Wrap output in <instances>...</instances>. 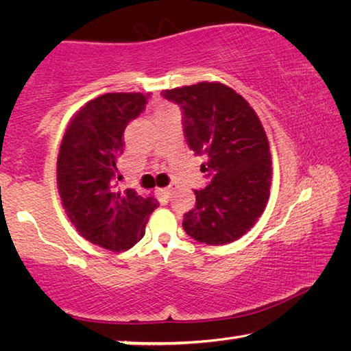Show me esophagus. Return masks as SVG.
I'll list each match as a JSON object with an SVG mask.
<instances>
[{"label": "esophagus", "mask_w": 351, "mask_h": 351, "mask_svg": "<svg viewBox=\"0 0 351 351\" xmlns=\"http://www.w3.org/2000/svg\"><path fill=\"white\" fill-rule=\"evenodd\" d=\"M161 192L164 193V197H167L169 198V195L171 193V187H165V189H162Z\"/></svg>", "instance_id": "obj_1"}]
</instances>
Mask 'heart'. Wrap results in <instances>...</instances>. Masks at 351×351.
<instances>
[{
    "instance_id": "obj_1",
    "label": "heart",
    "mask_w": 351,
    "mask_h": 351,
    "mask_svg": "<svg viewBox=\"0 0 351 351\" xmlns=\"http://www.w3.org/2000/svg\"><path fill=\"white\" fill-rule=\"evenodd\" d=\"M170 108V106H162V108H159V111H161V110H169Z\"/></svg>"
}]
</instances>
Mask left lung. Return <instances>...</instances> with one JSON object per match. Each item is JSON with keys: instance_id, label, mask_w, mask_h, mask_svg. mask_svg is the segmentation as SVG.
Segmentation results:
<instances>
[{"instance_id": "obj_1", "label": "left lung", "mask_w": 351, "mask_h": 351, "mask_svg": "<svg viewBox=\"0 0 351 351\" xmlns=\"http://www.w3.org/2000/svg\"><path fill=\"white\" fill-rule=\"evenodd\" d=\"M181 105L184 134L195 154H204L210 182L195 190L197 203L184 215L186 234L219 246L239 240L263 213L269 198L272 161L269 142L246 99L219 82L162 93Z\"/></svg>"}]
</instances>
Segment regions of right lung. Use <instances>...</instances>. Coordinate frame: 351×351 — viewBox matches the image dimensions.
<instances>
[{"label":"right lung","instance_id":"add662e5","mask_svg":"<svg viewBox=\"0 0 351 351\" xmlns=\"http://www.w3.org/2000/svg\"><path fill=\"white\" fill-rule=\"evenodd\" d=\"M150 93H106L75 112L57 158V187L63 209L83 239L108 251L133 247L145 234L159 203L133 189L119 190L117 159L123 132L145 108Z\"/></svg>","mask_w":351,"mask_h":351}]
</instances>
